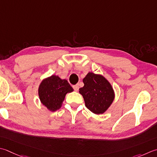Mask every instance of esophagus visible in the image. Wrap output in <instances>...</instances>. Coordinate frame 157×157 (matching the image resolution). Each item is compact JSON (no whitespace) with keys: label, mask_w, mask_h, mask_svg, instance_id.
<instances>
[{"label":"esophagus","mask_w":157,"mask_h":157,"mask_svg":"<svg viewBox=\"0 0 157 157\" xmlns=\"http://www.w3.org/2000/svg\"><path fill=\"white\" fill-rule=\"evenodd\" d=\"M73 88L75 90V91H78V90H79V86L78 85L73 86Z\"/></svg>","instance_id":"obj_1"}]
</instances>
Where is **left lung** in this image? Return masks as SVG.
I'll use <instances>...</instances> for the list:
<instances>
[{
  "label": "left lung",
  "mask_w": 157,
  "mask_h": 157,
  "mask_svg": "<svg viewBox=\"0 0 157 157\" xmlns=\"http://www.w3.org/2000/svg\"><path fill=\"white\" fill-rule=\"evenodd\" d=\"M84 86L79 88L86 107L95 114H102L114 99V92L110 83L103 75L89 72L83 79Z\"/></svg>",
  "instance_id": "1"
}]
</instances>
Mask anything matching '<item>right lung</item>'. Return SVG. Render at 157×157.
Returning <instances> with one entry per match:
<instances>
[{"mask_svg":"<svg viewBox=\"0 0 157 157\" xmlns=\"http://www.w3.org/2000/svg\"><path fill=\"white\" fill-rule=\"evenodd\" d=\"M73 91L66 79L57 75H52L44 79L39 87V97L43 105L52 112L59 109L65 95Z\"/></svg>","mask_w":157,"mask_h":157,"instance_id":"obj_1","label":"right lung"}]
</instances>
